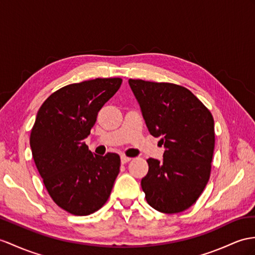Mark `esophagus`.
I'll use <instances>...</instances> for the list:
<instances>
[{
	"instance_id": "1",
	"label": "esophagus",
	"mask_w": 255,
	"mask_h": 255,
	"mask_svg": "<svg viewBox=\"0 0 255 255\" xmlns=\"http://www.w3.org/2000/svg\"><path fill=\"white\" fill-rule=\"evenodd\" d=\"M132 158H129V157H127V156H124V154H123V156H121V162L124 164V163H128V161L129 160H131Z\"/></svg>"
}]
</instances>
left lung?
Masks as SVG:
<instances>
[{
	"label": "left lung",
	"instance_id": "left-lung-1",
	"mask_svg": "<svg viewBox=\"0 0 255 255\" xmlns=\"http://www.w3.org/2000/svg\"><path fill=\"white\" fill-rule=\"evenodd\" d=\"M149 133L162 136L163 161L149 158L141 188L149 206L173 214L187 210L206 188L215 132L212 114L182 85L129 79Z\"/></svg>",
	"mask_w": 255,
	"mask_h": 255
}]
</instances>
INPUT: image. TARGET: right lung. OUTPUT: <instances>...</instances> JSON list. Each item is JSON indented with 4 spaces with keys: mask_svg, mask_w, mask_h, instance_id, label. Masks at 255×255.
I'll list each match as a JSON object with an SVG mask.
<instances>
[{
    "mask_svg": "<svg viewBox=\"0 0 255 255\" xmlns=\"http://www.w3.org/2000/svg\"><path fill=\"white\" fill-rule=\"evenodd\" d=\"M121 83V78H97L66 85L36 115L30 134L34 163L53 201L70 214L101 209L120 172L119 154H93L84 139Z\"/></svg>",
    "mask_w": 255,
    "mask_h": 255,
    "instance_id": "add662e5",
    "label": "right lung"
}]
</instances>
